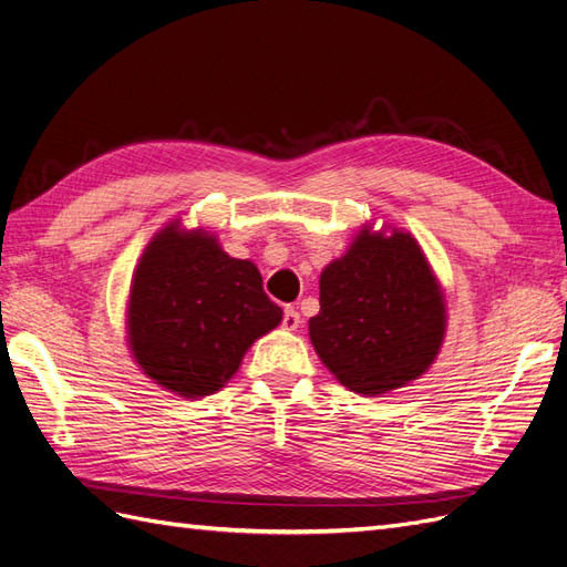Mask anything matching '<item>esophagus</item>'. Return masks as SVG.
I'll list each match as a JSON object with an SVG mask.
<instances>
[{
	"mask_svg": "<svg viewBox=\"0 0 567 567\" xmlns=\"http://www.w3.org/2000/svg\"><path fill=\"white\" fill-rule=\"evenodd\" d=\"M281 326H284L286 331H296L298 326H300V315H298V310H293V307H286Z\"/></svg>",
	"mask_w": 567,
	"mask_h": 567,
	"instance_id": "esophagus-1",
	"label": "esophagus"
}]
</instances>
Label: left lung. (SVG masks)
<instances>
[{"label":"left lung","mask_w":567,"mask_h":567,"mask_svg":"<svg viewBox=\"0 0 567 567\" xmlns=\"http://www.w3.org/2000/svg\"><path fill=\"white\" fill-rule=\"evenodd\" d=\"M310 338L321 362L359 394L402 388L433 364L444 302L421 246L404 231L364 229L321 271Z\"/></svg>","instance_id":"obj_1"}]
</instances>
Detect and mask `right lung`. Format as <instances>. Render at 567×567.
I'll use <instances>...</instances> for the list:
<instances>
[{"mask_svg":"<svg viewBox=\"0 0 567 567\" xmlns=\"http://www.w3.org/2000/svg\"><path fill=\"white\" fill-rule=\"evenodd\" d=\"M281 315L252 262L229 257L208 234L169 225L134 274L130 346L148 379L194 400L225 385Z\"/></svg>","mask_w":567,"mask_h":567,"instance_id":"add662e5","label":"right lung"}]
</instances>
